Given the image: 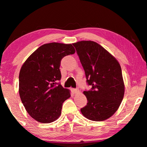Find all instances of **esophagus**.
Returning a JSON list of instances; mask_svg holds the SVG:
<instances>
[{
    "label": "esophagus",
    "instance_id": "obj_1",
    "mask_svg": "<svg viewBox=\"0 0 147 147\" xmlns=\"http://www.w3.org/2000/svg\"><path fill=\"white\" fill-rule=\"evenodd\" d=\"M72 91H73V93H77L79 92V90L78 89H72Z\"/></svg>",
    "mask_w": 147,
    "mask_h": 147
}]
</instances>
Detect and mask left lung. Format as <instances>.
Here are the masks:
<instances>
[{
    "instance_id": "obj_1",
    "label": "left lung",
    "mask_w": 147,
    "mask_h": 147,
    "mask_svg": "<svg viewBox=\"0 0 147 147\" xmlns=\"http://www.w3.org/2000/svg\"><path fill=\"white\" fill-rule=\"evenodd\" d=\"M86 73L90 91H84L88 103L81 109L89 120L102 121L111 117L120 106L124 84L120 64L100 45L93 41L73 43Z\"/></svg>"
}]
</instances>
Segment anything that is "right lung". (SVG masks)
<instances>
[{
  "instance_id": "add662e5",
  "label": "right lung",
  "mask_w": 147,
  "mask_h": 147,
  "mask_svg": "<svg viewBox=\"0 0 147 147\" xmlns=\"http://www.w3.org/2000/svg\"><path fill=\"white\" fill-rule=\"evenodd\" d=\"M75 53L72 44L50 43L36 50L22 65L19 92L27 112L39 123H51L61 113L62 104L70 98L71 91L61 84V59Z\"/></svg>"
}]
</instances>
